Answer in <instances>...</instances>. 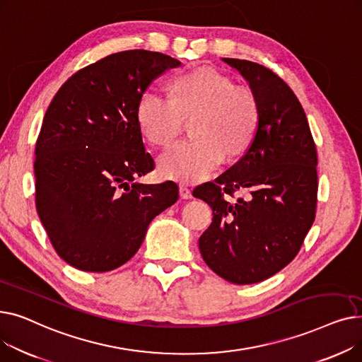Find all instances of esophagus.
Returning a JSON list of instances; mask_svg holds the SVG:
<instances>
[{"mask_svg": "<svg viewBox=\"0 0 362 362\" xmlns=\"http://www.w3.org/2000/svg\"><path fill=\"white\" fill-rule=\"evenodd\" d=\"M179 194H180V198H182V199H191V198H192L191 189H189V187L185 186V185H180V186H179Z\"/></svg>", "mask_w": 362, "mask_h": 362, "instance_id": "esophagus-1", "label": "esophagus"}]
</instances>
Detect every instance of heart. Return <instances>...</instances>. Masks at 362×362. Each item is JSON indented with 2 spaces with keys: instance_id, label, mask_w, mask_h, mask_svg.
Returning a JSON list of instances; mask_svg holds the SVG:
<instances>
[{
  "instance_id": "obj_1",
  "label": "heart",
  "mask_w": 362,
  "mask_h": 362,
  "mask_svg": "<svg viewBox=\"0 0 362 362\" xmlns=\"http://www.w3.org/2000/svg\"><path fill=\"white\" fill-rule=\"evenodd\" d=\"M168 100L145 92L136 105L142 136L154 146H168L189 120V138L158 160L165 179L195 183L210 176L223 156L235 160L254 142L261 120L257 93L236 86L229 76L202 67L168 82Z\"/></svg>"
}]
</instances>
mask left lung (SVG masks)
Returning a JSON list of instances; mask_svg holds the SVG:
<instances>
[{
	"label": "left lung",
	"mask_w": 362,
	"mask_h": 362,
	"mask_svg": "<svg viewBox=\"0 0 362 362\" xmlns=\"http://www.w3.org/2000/svg\"><path fill=\"white\" fill-rule=\"evenodd\" d=\"M248 81L261 105L257 136L214 182L194 189L213 210L199 251L216 274L235 284L272 277L296 257L315 218L317 149L293 90L261 64L223 59ZM245 188L248 200L230 203Z\"/></svg>",
	"instance_id": "1"
}]
</instances>
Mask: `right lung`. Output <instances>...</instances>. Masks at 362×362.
<instances>
[{"label":"right lung","mask_w":362,"mask_h":362,"mask_svg":"<svg viewBox=\"0 0 362 362\" xmlns=\"http://www.w3.org/2000/svg\"><path fill=\"white\" fill-rule=\"evenodd\" d=\"M179 66L161 52H116L76 71L52 98L35 146V202L55 252L71 267H120L152 218L179 199L175 182H136L156 167L136 123L138 101Z\"/></svg>","instance_id":"right-lung-1"}]
</instances>
